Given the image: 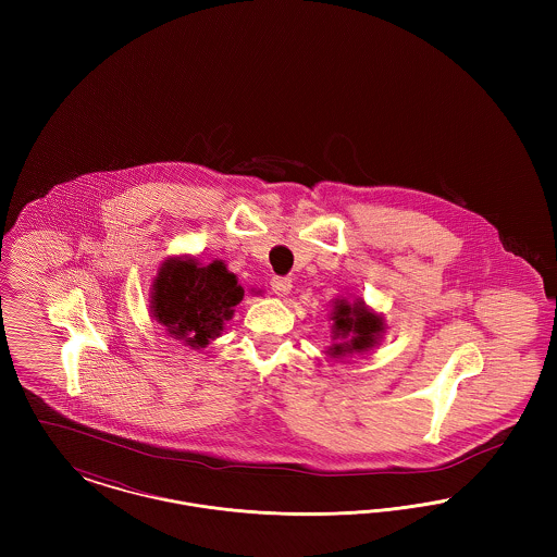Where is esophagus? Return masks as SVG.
I'll use <instances>...</instances> for the list:
<instances>
[{
    "mask_svg": "<svg viewBox=\"0 0 557 557\" xmlns=\"http://www.w3.org/2000/svg\"><path fill=\"white\" fill-rule=\"evenodd\" d=\"M271 290L275 292L277 296H286L292 290L290 277H273L271 280Z\"/></svg>",
    "mask_w": 557,
    "mask_h": 557,
    "instance_id": "1",
    "label": "esophagus"
}]
</instances>
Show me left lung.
Returning a JSON list of instances; mask_svg holds the SVG:
<instances>
[{
    "label": "left lung",
    "instance_id": "1",
    "mask_svg": "<svg viewBox=\"0 0 557 557\" xmlns=\"http://www.w3.org/2000/svg\"><path fill=\"white\" fill-rule=\"evenodd\" d=\"M332 334L336 345L330 346L327 352L330 357H345L352 352H366L373 346L377 345V341L384 334V319L375 313H371L366 307L363 300L357 302H348V300H336L334 302V311H332Z\"/></svg>",
    "mask_w": 557,
    "mask_h": 557
}]
</instances>
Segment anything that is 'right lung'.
I'll list each match as a JSON object with an SVG mask.
<instances>
[{"label": "right lung", "mask_w": 557, "mask_h": 557, "mask_svg": "<svg viewBox=\"0 0 557 557\" xmlns=\"http://www.w3.org/2000/svg\"><path fill=\"white\" fill-rule=\"evenodd\" d=\"M242 298L244 288L225 263L200 265L189 257H173L162 263L152 284L150 309L173 338L205 348L221 336Z\"/></svg>", "instance_id": "right-lung-1"}]
</instances>
